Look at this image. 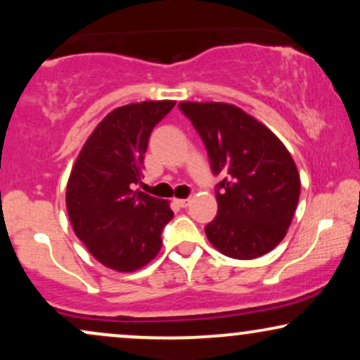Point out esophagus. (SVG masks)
Returning <instances> with one entry per match:
<instances>
[{"label": "esophagus", "instance_id": "obj_1", "mask_svg": "<svg viewBox=\"0 0 360 360\" xmlns=\"http://www.w3.org/2000/svg\"><path fill=\"white\" fill-rule=\"evenodd\" d=\"M176 203L181 206V208H186V206L191 205V198H184V200H176Z\"/></svg>", "mask_w": 360, "mask_h": 360}]
</instances>
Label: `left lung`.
<instances>
[{"instance_id":"obj_1","label":"left lung","mask_w":360,"mask_h":360,"mask_svg":"<svg viewBox=\"0 0 360 360\" xmlns=\"http://www.w3.org/2000/svg\"><path fill=\"white\" fill-rule=\"evenodd\" d=\"M208 150L218 184V214L205 226L223 255L249 260L286 237L300 200V174L284 143L259 120L229 103L183 101Z\"/></svg>"}]
</instances>
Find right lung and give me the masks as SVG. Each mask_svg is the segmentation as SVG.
Wrapping results in <instances>:
<instances>
[{
  "instance_id": "right-lung-1",
  "label": "right lung",
  "mask_w": 360,
  "mask_h": 360,
  "mask_svg": "<svg viewBox=\"0 0 360 360\" xmlns=\"http://www.w3.org/2000/svg\"><path fill=\"white\" fill-rule=\"evenodd\" d=\"M176 101L130 103L110 111L82 146L65 191L76 237L98 262L118 272L147 266L174 217L169 201L137 189L148 137Z\"/></svg>"
}]
</instances>
